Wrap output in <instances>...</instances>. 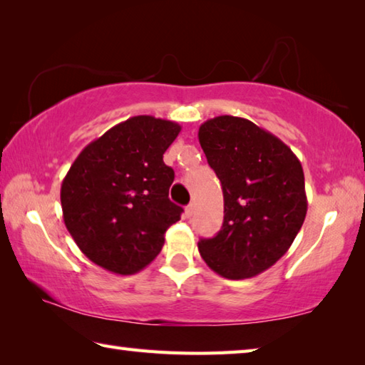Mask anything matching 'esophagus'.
<instances>
[{"instance_id": "34e87169", "label": "esophagus", "mask_w": 365, "mask_h": 365, "mask_svg": "<svg viewBox=\"0 0 365 365\" xmlns=\"http://www.w3.org/2000/svg\"><path fill=\"white\" fill-rule=\"evenodd\" d=\"M195 209H196V206L193 205V202H190V205L187 206V209H185V215H187L188 219H190V217H193V214H195Z\"/></svg>"}]
</instances>
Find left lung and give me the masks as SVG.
Here are the masks:
<instances>
[{
    "label": "left lung",
    "mask_w": 365,
    "mask_h": 365,
    "mask_svg": "<svg viewBox=\"0 0 365 365\" xmlns=\"http://www.w3.org/2000/svg\"><path fill=\"white\" fill-rule=\"evenodd\" d=\"M197 138L224 191V224L197 250L215 274L250 279L279 261L298 235L307 212L304 172L280 138L243 117L209 119Z\"/></svg>",
    "instance_id": "1"
}]
</instances>
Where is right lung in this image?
Returning <instances> with one entry per match:
<instances>
[{"instance_id":"right-lung-1","label":"right lung","mask_w":365,"mask_h":365,"mask_svg":"<svg viewBox=\"0 0 365 365\" xmlns=\"http://www.w3.org/2000/svg\"><path fill=\"white\" fill-rule=\"evenodd\" d=\"M180 130L175 122L135 115L73 160L61 206L67 230L91 262L132 275L163 250L165 232L183 212L169 200L174 170L163 159Z\"/></svg>"}]
</instances>
